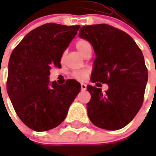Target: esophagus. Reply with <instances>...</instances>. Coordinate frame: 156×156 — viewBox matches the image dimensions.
I'll use <instances>...</instances> for the list:
<instances>
[{
  "mask_svg": "<svg viewBox=\"0 0 156 156\" xmlns=\"http://www.w3.org/2000/svg\"><path fill=\"white\" fill-rule=\"evenodd\" d=\"M81 90H87V85L85 84V83H81Z\"/></svg>",
  "mask_w": 156,
  "mask_h": 156,
  "instance_id": "34e87169",
  "label": "esophagus"
}]
</instances>
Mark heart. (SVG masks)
Here are the masks:
<instances>
[{
	"mask_svg": "<svg viewBox=\"0 0 156 156\" xmlns=\"http://www.w3.org/2000/svg\"><path fill=\"white\" fill-rule=\"evenodd\" d=\"M76 48L77 49V51L80 52V53L83 56H85L87 55V53H88L89 51H91L92 48L91 44H90V42L85 39H80L76 42ZM65 54L62 55V58H64ZM88 74H89V71L87 69L83 70H76L73 71L71 73V76L73 78V79L77 80L82 81L84 80L87 77Z\"/></svg>",
	"mask_w": 156,
	"mask_h": 156,
	"instance_id": "obj_1",
	"label": "heart"
}]
</instances>
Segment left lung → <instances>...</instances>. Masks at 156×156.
Here are the masks:
<instances>
[{"label": "left lung", "mask_w": 156, "mask_h": 156, "mask_svg": "<svg viewBox=\"0 0 156 156\" xmlns=\"http://www.w3.org/2000/svg\"><path fill=\"white\" fill-rule=\"evenodd\" d=\"M79 36L91 44L97 56L92 82L108 85L105 94L100 88L87 87L91 95L87 104L88 117L99 128L124 127L144 101L148 69L141 50L129 34L107 24L81 27Z\"/></svg>", "instance_id": "obj_1"}]
</instances>
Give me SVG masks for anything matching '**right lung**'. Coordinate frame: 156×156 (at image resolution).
<instances>
[{
    "label": "right lung",
    "mask_w": 156,
    "mask_h": 156,
    "mask_svg": "<svg viewBox=\"0 0 156 156\" xmlns=\"http://www.w3.org/2000/svg\"><path fill=\"white\" fill-rule=\"evenodd\" d=\"M80 26L46 23L34 29L15 48L8 63L7 92L25 125L35 131L56 127L66 119L80 91L74 80L49 83L52 66L61 68V58Z\"/></svg>",
    "instance_id": "obj_1"
}]
</instances>
